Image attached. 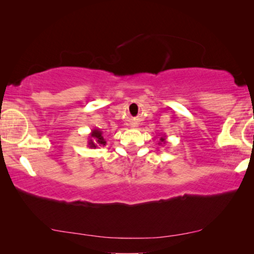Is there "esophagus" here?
Returning a JSON list of instances; mask_svg holds the SVG:
<instances>
[{
  "instance_id": "obj_1",
  "label": "esophagus",
  "mask_w": 254,
  "mask_h": 254,
  "mask_svg": "<svg viewBox=\"0 0 254 254\" xmlns=\"http://www.w3.org/2000/svg\"><path fill=\"white\" fill-rule=\"evenodd\" d=\"M130 127H131V128H136V127H137V125H136V124H131V125H130Z\"/></svg>"
}]
</instances>
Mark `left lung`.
Returning <instances> with one entry per match:
<instances>
[{
  "mask_svg": "<svg viewBox=\"0 0 254 254\" xmlns=\"http://www.w3.org/2000/svg\"><path fill=\"white\" fill-rule=\"evenodd\" d=\"M165 143V135H161V137H159V140H158V143L157 144H159V145H163Z\"/></svg>",
  "mask_w": 254,
  "mask_h": 254,
  "instance_id": "8db88e82",
  "label": "left lung"
}]
</instances>
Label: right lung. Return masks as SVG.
Masks as SVG:
<instances>
[{
  "mask_svg": "<svg viewBox=\"0 0 254 254\" xmlns=\"http://www.w3.org/2000/svg\"><path fill=\"white\" fill-rule=\"evenodd\" d=\"M106 144V140L103 136V131L99 128H95L89 134L88 138V147L90 149H96L98 147H103Z\"/></svg>",
  "mask_w": 254,
  "mask_h": 254,
  "instance_id": "obj_1",
  "label": "right lung"
}]
</instances>
